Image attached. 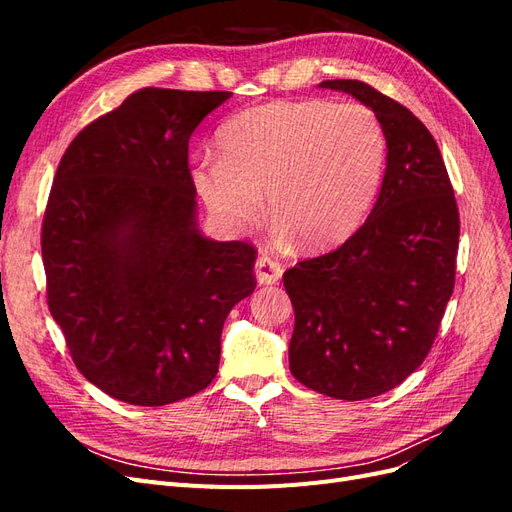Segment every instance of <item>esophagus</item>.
I'll list each match as a JSON object with an SVG mask.
<instances>
[{"instance_id":"34e87169","label":"esophagus","mask_w":512,"mask_h":512,"mask_svg":"<svg viewBox=\"0 0 512 512\" xmlns=\"http://www.w3.org/2000/svg\"><path fill=\"white\" fill-rule=\"evenodd\" d=\"M254 273H256L258 284L271 286V284L280 282V277H282L284 269H282V265H280V262H277V260H273V258H269V256H260V258L256 260V265H254Z\"/></svg>"}]
</instances>
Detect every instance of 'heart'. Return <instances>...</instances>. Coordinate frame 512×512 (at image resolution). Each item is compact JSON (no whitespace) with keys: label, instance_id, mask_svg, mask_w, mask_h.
I'll return each mask as SVG.
<instances>
[{"label":"heart","instance_id":"obj_1","mask_svg":"<svg viewBox=\"0 0 512 512\" xmlns=\"http://www.w3.org/2000/svg\"><path fill=\"white\" fill-rule=\"evenodd\" d=\"M218 156L192 166V181L226 228L250 226L262 211L307 250L352 237L374 205L386 162V134L371 108L348 102L277 100L232 115L218 132Z\"/></svg>","mask_w":512,"mask_h":512}]
</instances>
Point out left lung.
I'll return each instance as SVG.
<instances>
[{
    "label": "left lung",
    "mask_w": 512,
    "mask_h": 512,
    "mask_svg": "<svg viewBox=\"0 0 512 512\" xmlns=\"http://www.w3.org/2000/svg\"><path fill=\"white\" fill-rule=\"evenodd\" d=\"M369 106L386 134L380 196L337 250L284 273L292 376L359 401L404 382L429 354L455 288L459 211L438 143L404 104L363 81H322Z\"/></svg>",
    "instance_id": "obj_1"
}]
</instances>
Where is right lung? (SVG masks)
I'll use <instances>...</instances> for the list:
<instances>
[{
    "label": "right lung",
    "mask_w": 512,
    "mask_h": 512,
    "mask_svg": "<svg viewBox=\"0 0 512 512\" xmlns=\"http://www.w3.org/2000/svg\"><path fill=\"white\" fill-rule=\"evenodd\" d=\"M230 91L145 87L76 134L42 222L46 301L76 369L132 406L207 389L254 245L196 226L188 143Z\"/></svg>",
    "instance_id": "add662e5"
}]
</instances>
